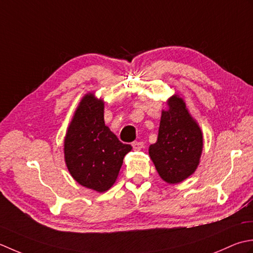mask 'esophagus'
Returning <instances> with one entry per match:
<instances>
[{
    "instance_id": "1",
    "label": "esophagus",
    "mask_w": 253,
    "mask_h": 253,
    "mask_svg": "<svg viewBox=\"0 0 253 253\" xmlns=\"http://www.w3.org/2000/svg\"><path fill=\"white\" fill-rule=\"evenodd\" d=\"M132 146L134 151H141V149L144 147V143L143 142H133Z\"/></svg>"
}]
</instances>
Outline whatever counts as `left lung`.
<instances>
[{"label": "left lung", "mask_w": 253, "mask_h": 253, "mask_svg": "<svg viewBox=\"0 0 253 253\" xmlns=\"http://www.w3.org/2000/svg\"><path fill=\"white\" fill-rule=\"evenodd\" d=\"M203 151V133L190 115L183 98L174 94L162 110L156 143L148 154L165 182H182L197 170Z\"/></svg>", "instance_id": "obj_1"}]
</instances>
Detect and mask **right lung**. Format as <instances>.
<instances>
[{"label":"right lung","mask_w":253,"mask_h":253,"mask_svg":"<svg viewBox=\"0 0 253 253\" xmlns=\"http://www.w3.org/2000/svg\"><path fill=\"white\" fill-rule=\"evenodd\" d=\"M105 101L95 92L82 98L64 137V161L71 176L102 193L116 182L123 158L132 146L121 143L105 125Z\"/></svg>","instance_id":"1"}]
</instances>
